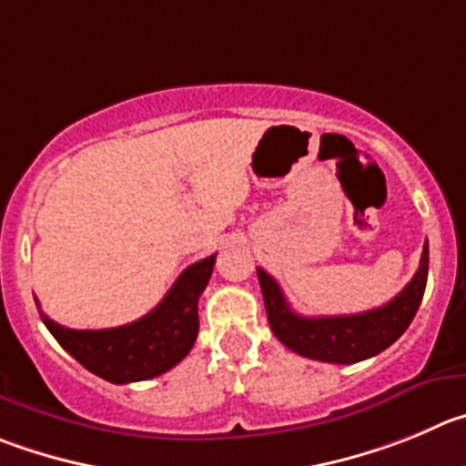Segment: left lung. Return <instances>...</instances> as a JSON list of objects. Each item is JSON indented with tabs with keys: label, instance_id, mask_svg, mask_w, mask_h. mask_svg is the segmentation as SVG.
<instances>
[{
	"label": "left lung",
	"instance_id": "obj_1",
	"mask_svg": "<svg viewBox=\"0 0 466 466\" xmlns=\"http://www.w3.org/2000/svg\"><path fill=\"white\" fill-rule=\"evenodd\" d=\"M428 241L410 285L389 303L359 315L303 317L289 308L280 285L264 268H258L268 324L278 340L306 359L324 363H359L393 345L414 319L428 282Z\"/></svg>",
	"mask_w": 466,
	"mask_h": 466
}]
</instances>
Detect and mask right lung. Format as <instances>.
Returning <instances> with one entry per match:
<instances>
[{"label":"right lung","mask_w":466,"mask_h":466,"mask_svg":"<svg viewBox=\"0 0 466 466\" xmlns=\"http://www.w3.org/2000/svg\"><path fill=\"white\" fill-rule=\"evenodd\" d=\"M216 255L190 264L163 301L137 321L101 331H76L52 321L38 306L43 324L55 340L89 372L130 384L167 372L195 345L199 331L198 301L213 273Z\"/></svg>","instance_id":"add662e5"}]
</instances>
